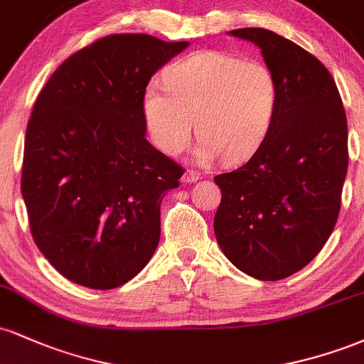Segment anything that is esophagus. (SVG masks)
Returning <instances> with one entry per match:
<instances>
[{"label": "esophagus", "mask_w": 364, "mask_h": 364, "mask_svg": "<svg viewBox=\"0 0 364 364\" xmlns=\"http://www.w3.org/2000/svg\"><path fill=\"white\" fill-rule=\"evenodd\" d=\"M200 178H202V174H200L198 171L188 169L185 173V176H183V181H185V183H196Z\"/></svg>", "instance_id": "1"}]
</instances>
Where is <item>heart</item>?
Instances as JSON below:
<instances>
[{"mask_svg":"<svg viewBox=\"0 0 364 364\" xmlns=\"http://www.w3.org/2000/svg\"><path fill=\"white\" fill-rule=\"evenodd\" d=\"M166 89L150 83L144 92V119L162 152H183L191 132L200 135L196 157L240 164L262 147L279 106L272 70L258 60L202 51L171 65Z\"/></svg>","mask_w":364,"mask_h":364,"instance_id":"1","label":"heart"}]
</instances>
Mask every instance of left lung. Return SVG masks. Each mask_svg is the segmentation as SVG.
<instances>
[{
  "label": "left lung",
  "instance_id": "8db88e82",
  "mask_svg": "<svg viewBox=\"0 0 364 364\" xmlns=\"http://www.w3.org/2000/svg\"><path fill=\"white\" fill-rule=\"evenodd\" d=\"M262 49L279 106L262 147L219 174L214 232L228 260L260 281L306 267L332 235L348 174V119L332 75L313 54L267 28L229 32Z\"/></svg>",
  "mask_w": 364,
  "mask_h": 364
}]
</instances>
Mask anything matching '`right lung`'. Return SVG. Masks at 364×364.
Segmentation results:
<instances>
[{"label": "right lung", "instance_id": "right-lung-1", "mask_svg": "<svg viewBox=\"0 0 364 364\" xmlns=\"http://www.w3.org/2000/svg\"><path fill=\"white\" fill-rule=\"evenodd\" d=\"M186 41L112 34L63 61L27 124L22 196L37 248L68 281L123 286L161 237L185 169L145 139L144 92Z\"/></svg>", "mask_w": 364, "mask_h": 364}]
</instances>
